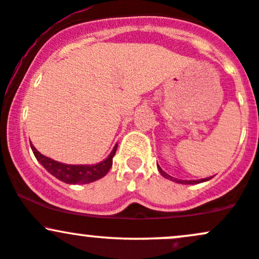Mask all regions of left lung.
<instances>
[{
    "label": "left lung",
    "mask_w": 259,
    "mask_h": 259,
    "mask_svg": "<svg viewBox=\"0 0 259 259\" xmlns=\"http://www.w3.org/2000/svg\"><path fill=\"white\" fill-rule=\"evenodd\" d=\"M157 168H158V171L160 173V175H163V177H164L165 179H169V180H171V181H175V183H178V184H190V185H194V184L204 183V181H208L209 179H212V177H209V178H204V179H200V180H179V179H177V178L170 177V175L165 173V171H163L162 168H160L158 164H157Z\"/></svg>",
    "instance_id": "obj_1"
}]
</instances>
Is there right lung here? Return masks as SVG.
<instances>
[{
  "label": "right lung",
  "mask_w": 259,
  "mask_h": 259,
  "mask_svg": "<svg viewBox=\"0 0 259 259\" xmlns=\"http://www.w3.org/2000/svg\"><path fill=\"white\" fill-rule=\"evenodd\" d=\"M30 146L34 156L50 174L65 184L75 185V184L92 183V181H96L105 177L112 167L113 157H114L118 145L113 147L112 152L106 159L97 164H65V163L57 162V160L41 154L32 144H30Z\"/></svg>",
  "instance_id": "obj_1"
}]
</instances>
